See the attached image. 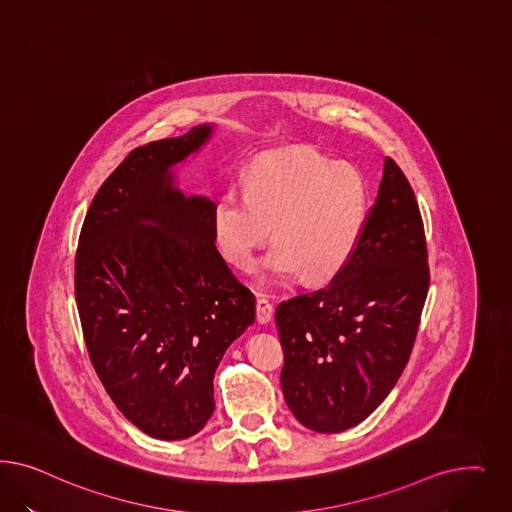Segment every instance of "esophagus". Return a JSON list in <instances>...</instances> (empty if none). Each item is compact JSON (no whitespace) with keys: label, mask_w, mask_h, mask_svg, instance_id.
Instances as JSON below:
<instances>
[{"label":"esophagus","mask_w":512,"mask_h":512,"mask_svg":"<svg viewBox=\"0 0 512 512\" xmlns=\"http://www.w3.org/2000/svg\"><path fill=\"white\" fill-rule=\"evenodd\" d=\"M272 304L268 302V298L264 295H257V302H255V313H257V321L264 325L272 319Z\"/></svg>","instance_id":"34e87169"}]
</instances>
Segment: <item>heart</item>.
<instances>
[{"mask_svg":"<svg viewBox=\"0 0 512 512\" xmlns=\"http://www.w3.org/2000/svg\"><path fill=\"white\" fill-rule=\"evenodd\" d=\"M362 174L313 148L261 155L246 187L231 184L214 204L212 227L223 257L249 268L276 223L278 242L261 263L264 278H332L351 259L366 219Z\"/></svg>","mask_w":512,"mask_h":512,"instance_id":"b5f03b06","label":"heart"}]
</instances>
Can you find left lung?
<instances>
[{"label": "left lung", "instance_id": "8db88e82", "mask_svg": "<svg viewBox=\"0 0 512 512\" xmlns=\"http://www.w3.org/2000/svg\"><path fill=\"white\" fill-rule=\"evenodd\" d=\"M428 287L419 202L387 157L351 259L326 287L276 310L281 388L300 424L338 434L372 415L409 362Z\"/></svg>", "mask_w": 512, "mask_h": 512}]
</instances>
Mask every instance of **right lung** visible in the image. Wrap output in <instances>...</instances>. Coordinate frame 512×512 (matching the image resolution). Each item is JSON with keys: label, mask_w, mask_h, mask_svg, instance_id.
Listing matches in <instances>:
<instances>
[{"label": "right lung", "mask_w": 512, "mask_h": 512, "mask_svg": "<svg viewBox=\"0 0 512 512\" xmlns=\"http://www.w3.org/2000/svg\"><path fill=\"white\" fill-rule=\"evenodd\" d=\"M210 131L131 150L95 193L75 255L95 373L125 419L165 441L201 432L217 364L255 319V296L216 249L214 202L172 189L169 169Z\"/></svg>", "instance_id": "obj_1"}]
</instances>
